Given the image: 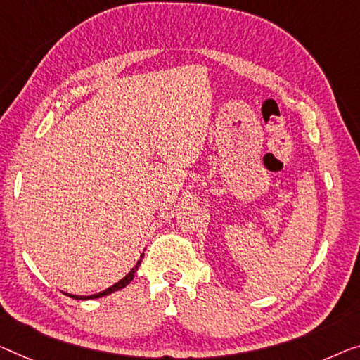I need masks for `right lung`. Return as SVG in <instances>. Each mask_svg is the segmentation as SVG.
Returning a JSON list of instances; mask_svg holds the SVG:
<instances>
[{
    "label": "right lung",
    "mask_w": 360,
    "mask_h": 360,
    "mask_svg": "<svg viewBox=\"0 0 360 360\" xmlns=\"http://www.w3.org/2000/svg\"><path fill=\"white\" fill-rule=\"evenodd\" d=\"M141 262H142V259L137 262V265L132 268L131 271L127 273V275L122 278L121 281H117L116 284H112L111 288H108V289H105V291H101V292H98V294H92V296H72V294H68L69 297H72V299H77V300H87V299H96V297H103V296H108V294H111V292H115V291H120V289H122L124 286H127L129 283L132 281V278H134V273L137 271V268H139V265H141Z\"/></svg>",
    "instance_id": "add662e5"
}]
</instances>
